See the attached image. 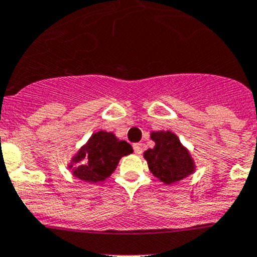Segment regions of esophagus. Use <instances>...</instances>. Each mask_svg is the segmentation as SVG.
Returning <instances> with one entry per match:
<instances>
[{
    "label": "esophagus",
    "instance_id": "1",
    "mask_svg": "<svg viewBox=\"0 0 257 257\" xmlns=\"http://www.w3.org/2000/svg\"><path fill=\"white\" fill-rule=\"evenodd\" d=\"M132 147H134V152L136 155L142 154V145L141 144H134L132 145Z\"/></svg>",
    "mask_w": 257,
    "mask_h": 257
}]
</instances>
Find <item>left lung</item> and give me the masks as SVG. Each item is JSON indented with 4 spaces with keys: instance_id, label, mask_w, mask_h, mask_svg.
Masks as SVG:
<instances>
[{
    "instance_id": "1",
    "label": "left lung",
    "mask_w": 257,
    "mask_h": 257,
    "mask_svg": "<svg viewBox=\"0 0 257 257\" xmlns=\"http://www.w3.org/2000/svg\"><path fill=\"white\" fill-rule=\"evenodd\" d=\"M154 149L145 151L150 171L165 184H174L194 171V162L187 150L180 144L176 135L170 131L152 132Z\"/></svg>"
}]
</instances>
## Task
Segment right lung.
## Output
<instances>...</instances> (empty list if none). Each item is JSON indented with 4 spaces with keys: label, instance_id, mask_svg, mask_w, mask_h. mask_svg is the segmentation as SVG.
I'll use <instances>...</instances> for the list:
<instances>
[{
    "label": "right lung",
    "instance_id": "1",
    "mask_svg": "<svg viewBox=\"0 0 257 257\" xmlns=\"http://www.w3.org/2000/svg\"><path fill=\"white\" fill-rule=\"evenodd\" d=\"M131 152L132 147L127 142L118 141L111 132L100 131L92 135L76 155L73 161L77 166L72 172L86 182L102 181L115 171L121 157Z\"/></svg>",
    "mask_w": 257,
    "mask_h": 257
}]
</instances>
